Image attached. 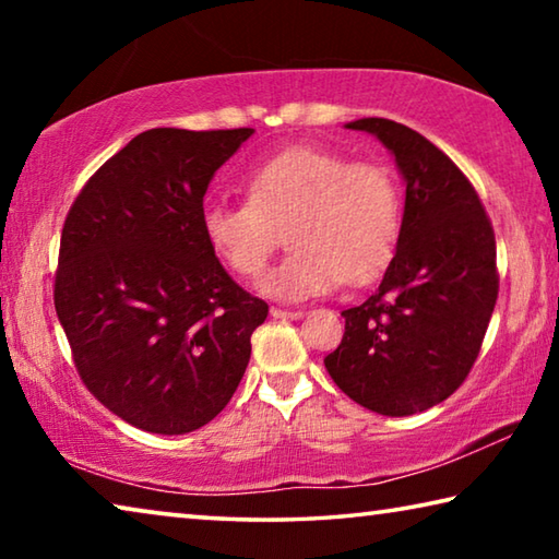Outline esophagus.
Masks as SVG:
<instances>
[{
	"label": "esophagus",
	"mask_w": 559,
	"mask_h": 559,
	"mask_svg": "<svg viewBox=\"0 0 559 559\" xmlns=\"http://www.w3.org/2000/svg\"><path fill=\"white\" fill-rule=\"evenodd\" d=\"M271 316H273V318H281V320H286V318H300V316H302V310H290V308H271Z\"/></svg>",
	"instance_id": "34e87169"
}]
</instances>
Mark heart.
I'll return each instance as SVG.
<instances>
[{"mask_svg": "<svg viewBox=\"0 0 559 559\" xmlns=\"http://www.w3.org/2000/svg\"><path fill=\"white\" fill-rule=\"evenodd\" d=\"M246 202H214L202 214L206 243L239 278L257 281L273 253H290L263 281L273 298L302 300L380 276L402 236V185L377 159L325 147H290L251 169Z\"/></svg>", "mask_w": 559, "mask_h": 559, "instance_id": "b5f03b06", "label": "heart"}]
</instances>
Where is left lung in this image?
<instances>
[{
	"mask_svg": "<svg viewBox=\"0 0 559 559\" xmlns=\"http://www.w3.org/2000/svg\"><path fill=\"white\" fill-rule=\"evenodd\" d=\"M347 128L392 150L406 202L380 288L343 310L345 335L325 367L367 409L416 414L456 392L476 365L498 300L493 224L471 179L416 130L386 118Z\"/></svg>",
	"mask_w": 559,
	"mask_h": 559,
	"instance_id": "8db88e82",
	"label": "left lung"
}]
</instances>
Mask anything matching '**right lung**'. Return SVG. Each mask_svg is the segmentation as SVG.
<instances>
[{
  "instance_id": "1",
  "label": "right lung",
  "mask_w": 559,
  "mask_h": 559,
  "mask_svg": "<svg viewBox=\"0 0 559 559\" xmlns=\"http://www.w3.org/2000/svg\"><path fill=\"white\" fill-rule=\"evenodd\" d=\"M253 128H153L106 159L66 214L53 306L75 372L138 429L219 414L269 302L224 271L202 229L212 177Z\"/></svg>"
}]
</instances>
